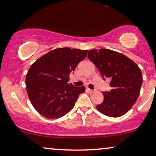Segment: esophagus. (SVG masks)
<instances>
[{"instance_id": "obj_1", "label": "esophagus", "mask_w": 156, "mask_h": 156, "mask_svg": "<svg viewBox=\"0 0 156 156\" xmlns=\"http://www.w3.org/2000/svg\"><path fill=\"white\" fill-rule=\"evenodd\" d=\"M86 90H87L88 92H89L90 94H92V93H94V90H91V89H90V88H86Z\"/></svg>"}]
</instances>
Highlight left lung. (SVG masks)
<instances>
[{
  "instance_id": "left-lung-1",
  "label": "left lung",
  "mask_w": 156,
  "mask_h": 156,
  "mask_svg": "<svg viewBox=\"0 0 156 156\" xmlns=\"http://www.w3.org/2000/svg\"><path fill=\"white\" fill-rule=\"evenodd\" d=\"M88 57L99 70L103 79L111 80L112 90L103 92L104 101L96 109L108 117L124 115L138 98L143 83L140 69L125 55L108 49L90 50Z\"/></svg>"
}]
</instances>
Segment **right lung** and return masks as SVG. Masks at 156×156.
Masks as SVG:
<instances>
[{
	"label": "right lung",
	"mask_w": 156,
	"mask_h": 156,
	"mask_svg": "<svg viewBox=\"0 0 156 156\" xmlns=\"http://www.w3.org/2000/svg\"><path fill=\"white\" fill-rule=\"evenodd\" d=\"M88 50L69 47L55 49L31 65L26 76V87L34 108L43 117L58 119L74 107L86 88L68 83L70 75Z\"/></svg>",
	"instance_id": "right-lung-1"
}]
</instances>
